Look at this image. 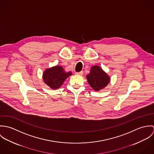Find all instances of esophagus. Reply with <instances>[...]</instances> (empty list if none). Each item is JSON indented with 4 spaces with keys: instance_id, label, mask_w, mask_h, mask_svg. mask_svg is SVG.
Here are the masks:
<instances>
[{
    "instance_id": "esophagus-1",
    "label": "esophagus",
    "mask_w": 154,
    "mask_h": 154,
    "mask_svg": "<svg viewBox=\"0 0 154 154\" xmlns=\"http://www.w3.org/2000/svg\"><path fill=\"white\" fill-rule=\"evenodd\" d=\"M83 74H84L83 71H81V72H76V75H79V76H82V75H83Z\"/></svg>"
}]
</instances>
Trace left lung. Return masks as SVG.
<instances>
[{
	"mask_svg": "<svg viewBox=\"0 0 154 154\" xmlns=\"http://www.w3.org/2000/svg\"><path fill=\"white\" fill-rule=\"evenodd\" d=\"M86 77L88 84L95 91H100L106 87L110 82L109 75L100 66L97 65L91 67L90 72Z\"/></svg>",
	"mask_w": 154,
	"mask_h": 154,
	"instance_id": "1",
	"label": "left lung"
}]
</instances>
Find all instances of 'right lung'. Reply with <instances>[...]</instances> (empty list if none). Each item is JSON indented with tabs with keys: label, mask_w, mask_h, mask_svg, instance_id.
I'll use <instances>...</instances> for the list:
<instances>
[{
	"label": "right lung",
	"mask_w": 154,
	"mask_h": 154,
	"mask_svg": "<svg viewBox=\"0 0 154 154\" xmlns=\"http://www.w3.org/2000/svg\"><path fill=\"white\" fill-rule=\"evenodd\" d=\"M72 75L71 72H66L62 66L56 65L46 69L43 74V79L44 83L51 89H57Z\"/></svg>",
	"instance_id": "obj_1"
}]
</instances>
